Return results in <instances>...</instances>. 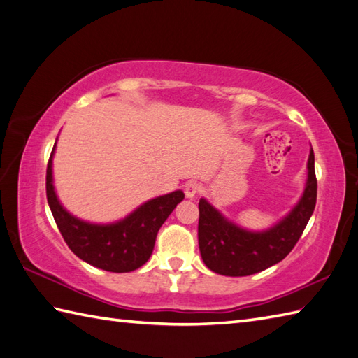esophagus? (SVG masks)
<instances>
[{
    "instance_id": "1",
    "label": "esophagus",
    "mask_w": 358,
    "mask_h": 358,
    "mask_svg": "<svg viewBox=\"0 0 358 358\" xmlns=\"http://www.w3.org/2000/svg\"><path fill=\"white\" fill-rule=\"evenodd\" d=\"M200 191H201V187H200V185H196V183H187L185 186L186 199H195V196L200 194Z\"/></svg>"
}]
</instances>
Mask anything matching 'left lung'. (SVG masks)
<instances>
[{"label":"left lung","mask_w":358,"mask_h":358,"mask_svg":"<svg viewBox=\"0 0 358 358\" xmlns=\"http://www.w3.org/2000/svg\"><path fill=\"white\" fill-rule=\"evenodd\" d=\"M317 201L314 150L308 158V178L300 200L275 224L250 231L223 215L215 206L200 199L199 246L204 264L226 277H246L262 272L291 252L313 215Z\"/></svg>","instance_id":"left-lung-1"}]
</instances>
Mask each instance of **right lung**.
<instances>
[{"instance_id":"1","label":"right lung","mask_w":358,"mask_h":358,"mask_svg":"<svg viewBox=\"0 0 358 358\" xmlns=\"http://www.w3.org/2000/svg\"><path fill=\"white\" fill-rule=\"evenodd\" d=\"M58 140V138H57ZM45 173L48 203L67 246L83 262L109 272H132L149 260L157 234L177 204L183 201V191L150 199L134 209L124 218L112 223H92L72 215L59 201L53 186V155Z\"/></svg>"}]
</instances>
